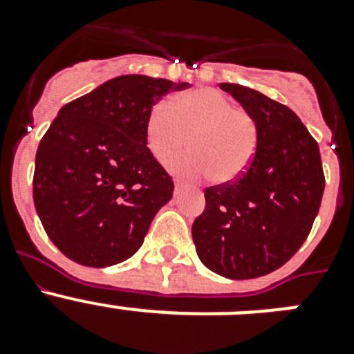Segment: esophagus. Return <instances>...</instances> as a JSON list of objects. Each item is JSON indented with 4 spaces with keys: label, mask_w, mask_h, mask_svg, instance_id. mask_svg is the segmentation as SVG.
I'll use <instances>...</instances> for the list:
<instances>
[{
    "label": "esophagus",
    "mask_w": 354,
    "mask_h": 354,
    "mask_svg": "<svg viewBox=\"0 0 354 354\" xmlns=\"http://www.w3.org/2000/svg\"><path fill=\"white\" fill-rule=\"evenodd\" d=\"M184 184L183 183H179V180H175V192H179L180 187H183Z\"/></svg>",
    "instance_id": "34e87169"
}]
</instances>
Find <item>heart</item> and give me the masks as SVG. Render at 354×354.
I'll return each mask as SVG.
<instances>
[{"instance_id": "1", "label": "heart", "mask_w": 354, "mask_h": 354, "mask_svg": "<svg viewBox=\"0 0 354 354\" xmlns=\"http://www.w3.org/2000/svg\"><path fill=\"white\" fill-rule=\"evenodd\" d=\"M193 154L171 165L186 177L212 175L220 184L234 183L250 167L257 149V122L245 108L214 88H195L168 104L152 108L145 124L147 147L161 165L170 162L187 145Z\"/></svg>"}]
</instances>
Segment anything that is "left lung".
Here are the masks:
<instances>
[{"label":"left lung","mask_w":354,"mask_h":354,"mask_svg":"<svg viewBox=\"0 0 354 354\" xmlns=\"http://www.w3.org/2000/svg\"><path fill=\"white\" fill-rule=\"evenodd\" d=\"M220 86L255 118L257 149L239 179L205 189L192 232L209 270L246 280L282 268L305 243L324 171L317 142L292 109L241 84Z\"/></svg>","instance_id":"1"}]
</instances>
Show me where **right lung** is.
Listing matches in <instances>:
<instances>
[{
	"instance_id": "1",
	"label": "right lung",
	"mask_w": 354,
	"mask_h": 354,
	"mask_svg": "<svg viewBox=\"0 0 354 354\" xmlns=\"http://www.w3.org/2000/svg\"><path fill=\"white\" fill-rule=\"evenodd\" d=\"M189 83L118 76L60 109L40 140L33 202L65 257L106 268L133 257L174 180L147 147L149 113Z\"/></svg>"
}]
</instances>
